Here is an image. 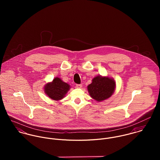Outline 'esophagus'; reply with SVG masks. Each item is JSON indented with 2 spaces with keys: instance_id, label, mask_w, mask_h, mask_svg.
<instances>
[{
  "instance_id": "34e87169",
  "label": "esophagus",
  "mask_w": 160,
  "mask_h": 160,
  "mask_svg": "<svg viewBox=\"0 0 160 160\" xmlns=\"http://www.w3.org/2000/svg\"><path fill=\"white\" fill-rule=\"evenodd\" d=\"M76 88H79V89H80V88H82V84H76Z\"/></svg>"
}]
</instances>
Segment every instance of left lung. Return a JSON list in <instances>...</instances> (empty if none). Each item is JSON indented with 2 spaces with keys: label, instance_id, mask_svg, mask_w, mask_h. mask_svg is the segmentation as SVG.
Returning a JSON list of instances; mask_svg holds the SVG:
<instances>
[{
  "label": "left lung",
  "instance_id": "left-lung-1",
  "mask_svg": "<svg viewBox=\"0 0 160 160\" xmlns=\"http://www.w3.org/2000/svg\"><path fill=\"white\" fill-rule=\"evenodd\" d=\"M115 88L114 79L99 75L93 78L91 84L88 86V91L93 99L101 102L110 98L114 93Z\"/></svg>",
  "mask_w": 160,
  "mask_h": 160
}]
</instances>
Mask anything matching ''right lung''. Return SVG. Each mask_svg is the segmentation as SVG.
<instances>
[{"label": "right lung", "instance_id": "1", "mask_svg": "<svg viewBox=\"0 0 160 160\" xmlns=\"http://www.w3.org/2000/svg\"><path fill=\"white\" fill-rule=\"evenodd\" d=\"M68 83L63 82L60 78H55L52 82L47 83L44 87L46 95L53 100H60L65 97L70 89Z\"/></svg>", "mask_w": 160, "mask_h": 160}]
</instances>
